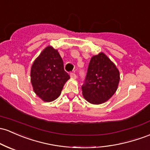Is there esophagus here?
I'll use <instances>...</instances> for the list:
<instances>
[{
  "mask_svg": "<svg viewBox=\"0 0 150 150\" xmlns=\"http://www.w3.org/2000/svg\"><path fill=\"white\" fill-rule=\"evenodd\" d=\"M70 78L72 79H76L77 78V75L75 72H71L70 73Z\"/></svg>",
  "mask_w": 150,
  "mask_h": 150,
  "instance_id": "1",
  "label": "esophagus"
}]
</instances>
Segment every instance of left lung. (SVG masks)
Wrapping results in <instances>:
<instances>
[{
    "mask_svg": "<svg viewBox=\"0 0 150 150\" xmlns=\"http://www.w3.org/2000/svg\"><path fill=\"white\" fill-rule=\"evenodd\" d=\"M120 81L116 66L103 52L92 57L84 84L83 97L92 104L104 103L114 95Z\"/></svg>",
    "mask_w": 150,
    "mask_h": 150,
    "instance_id": "1",
    "label": "left lung"
}]
</instances>
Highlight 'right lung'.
<instances>
[{"mask_svg": "<svg viewBox=\"0 0 150 150\" xmlns=\"http://www.w3.org/2000/svg\"><path fill=\"white\" fill-rule=\"evenodd\" d=\"M62 57L51 46L44 49L31 67L30 79L33 90L43 101L57 99L70 75L64 70Z\"/></svg>", "mask_w": 150, "mask_h": 150, "instance_id": "right-lung-1", "label": "right lung"}]
</instances>
